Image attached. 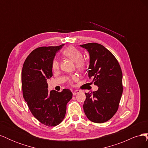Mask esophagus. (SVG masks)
<instances>
[{
  "label": "esophagus",
  "mask_w": 148,
  "mask_h": 148,
  "mask_svg": "<svg viewBox=\"0 0 148 148\" xmlns=\"http://www.w3.org/2000/svg\"><path fill=\"white\" fill-rule=\"evenodd\" d=\"M80 91L79 90H75L74 91H73V96H75L76 95H77V94H78Z\"/></svg>",
  "instance_id": "esophagus-1"
}]
</instances>
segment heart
Returning <instances> with one entry per match:
<instances>
[{
	"label": "heart",
	"mask_w": 148,
	"mask_h": 148,
	"mask_svg": "<svg viewBox=\"0 0 148 148\" xmlns=\"http://www.w3.org/2000/svg\"><path fill=\"white\" fill-rule=\"evenodd\" d=\"M64 55L67 57L71 60L75 62L76 67L80 70H83L86 66V61L82 59V53L78 49L73 46H69L66 48L63 52ZM59 64L57 59H54L52 62V70L56 71L59 69ZM78 77L76 75L71 77V80H77Z\"/></svg>",
	"instance_id": "b5f03b06"
}]
</instances>
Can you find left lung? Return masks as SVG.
<instances>
[{
	"label": "left lung",
	"mask_w": 148,
	"mask_h": 148,
	"mask_svg": "<svg viewBox=\"0 0 148 148\" xmlns=\"http://www.w3.org/2000/svg\"><path fill=\"white\" fill-rule=\"evenodd\" d=\"M89 56L88 77L94 78L98 89L85 93L83 109L87 118L95 123L110 120L119 108L123 92L122 72L117 60L108 49L97 43L80 45Z\"/></svg>",
	"instance_id": "obj_1"
}]
</instances>
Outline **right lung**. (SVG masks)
<instances>
[{"label": "right lung", "instance_id": "1", "mask_svg": "<svg viewBox=\"0 0 148 148\" xmlns=\"http://www.w3.org/2000/svg\"><path fill=\"white\" fill-rule=\"evenodd\" d=\"M64 46L40 47L26 58L21 72L23 97L31 112L40 122L55 127L63 121L72 92L48 91L47 79L52 77V64L56 53Z\"/></svg>", "mask_w": 148, "mask_h": 148}]
</instances>
